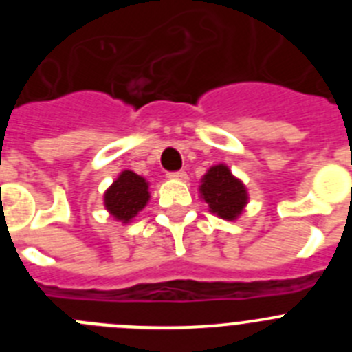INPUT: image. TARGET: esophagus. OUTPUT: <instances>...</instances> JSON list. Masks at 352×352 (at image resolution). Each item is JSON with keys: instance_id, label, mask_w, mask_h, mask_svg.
I'll return each instance as SVG.
<instances>
[{"instance_id": "34e87169", "label": "esophagus", "mask_w": 352, "mask_h": 352, "mask_svg": "<svg viewBox=\"0 0 352 352\" xmlns=\"http://www.w3.org/2000/svg\"><path fill=\"white\" fill-rule=\"evenodd\" d=\"M170 179H179V182H185L186 179V173L185 170H174V173L167 174Z\"/></svg>"}]
</instances>
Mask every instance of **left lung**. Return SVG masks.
I'll return each mask as SVG.
<instances>
[{
  "label": "left lung",
  "mask_w": 352,
  "mask_h": 352,
  "mask_svg": "<svg viewBox=\"0 0 352 352\" xmlns=\"http://www.w3.org/2000/svg\"><path fill=\"white\" fill-rule=\"evenodd\" d=\"M201 195L210 210L226 220H234L243 211L248 199L243 183L236 179L222 164L208 170L201 185Z\"/></svg>",
  "instance_id": "left-lung-1"
}]
</instances>
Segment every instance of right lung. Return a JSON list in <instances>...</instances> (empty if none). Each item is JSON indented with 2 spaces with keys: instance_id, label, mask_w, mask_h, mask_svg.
<instances>
[{
  "instance_id": "add662e5",
  "label": "right lung",
  "mask_w": 352,
  "mask_h": 352,
  "mask_svg": "<svg viewBox=\"0 0 352 352\" xmlns=\"http://www.w3.org/2000/svg\"><path fill=\"white\" fill-rule=\"evenodd\" d=\"M149 199L148 183L132 170H123L120 178L105 192V208L114 219L123 223L130 220L146 206Z\"/></svg>"
}]
</instances>
